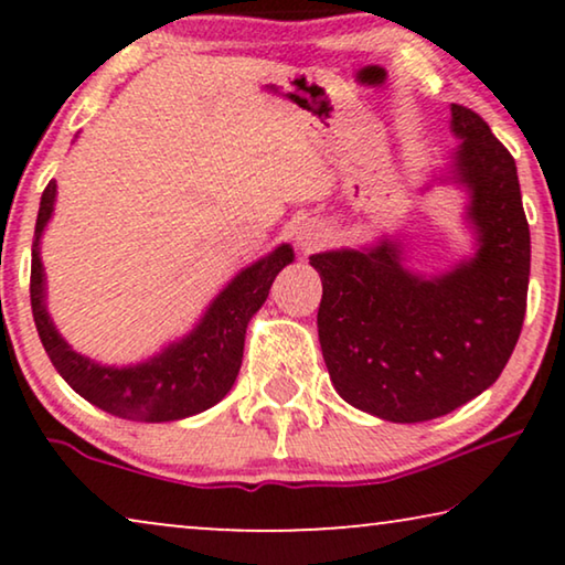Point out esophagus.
Instances as JSON below:
<instances>
[{
	"mask_svg": "<svg viewBox=\"0 0 565 565\" xmlns=\"http://www.w3.org/2000/svg\"><path fill=\"white\" fill-rule=\"evenodd\" d=\"M329 234H327V226L319 221L308 218V221H300L296 226V244L300 252H313L319 249V246L327 242Z\"/></svg>",
	"mask_w": 565,
	"mask_h": 565,
	"instance_id": "34e87169",
	"label": "esophagus"
}]
</instances>
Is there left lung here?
<instances>
[{"label":"left lung","instance_id":"8db88e82","mask_svg":"<svg viewBox=\"0 0 565 565\" xmlns=\"http://www.w3.org/2000/svg\"><path fill=\"white\" fill-rule=\"evenodd\" d=\"M452 180L468 190L478 249L445 275L412 273L398 242L313 254L319 342L347 404L414 424L497 383L527 311L530 226L516 164L481 115L452 105Z\"/></svg>","mask_w":565,"mask_h":565}]
</instances>
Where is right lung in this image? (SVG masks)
<instances>
[{"instance_id":"right-lung-1","label":"right lung","mask_w":565,"mask_h":565,"mask_svg":"<svg viewBox=\"0 0 565 565\" xmlns=\"http://www.w3.org/2000/svg\"><path fill=\"white\" fill-rule=\"evenodd\" d=\"M56 203V182L43 190L35 221L33 265H30V306L38 337L58 375L103 412L134 422H174L218 404L234 385L244 358L249 319L269 296V285L285 265L292 246L280 244L273 254L244 267L223 288L195 329L164 352L128 367H110L84 358L64 342L45 308V275L41 236Z\"/></svg>"}]
</instances>
